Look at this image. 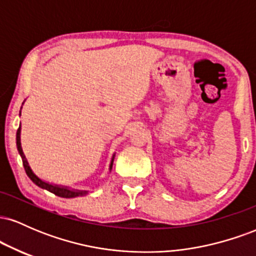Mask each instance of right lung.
I'll return each mask as SVG.
<instances>
[{"label": "right lung", "instance_id": "obj_1", "mask_svg": "<svg viewBox=\"0 0 256 256\" xmlns=\"http://www.w3.org/2000/svg\"><path fill=\"white\" fill-rule=\"evenodd\" d=\"M20 134H22V126H19V128H18V131H16V148H18V152H19L20 156H22V165H24L26 174L28 176V178H30L31 180L37 185V186L42 188V189H44V190H48V192L55 194L56 196H60V198H78V196L86 195V194H88L86 190L71 189V188L64 186V185L52 184V183H49V182L43 180V179H40V177H38L36 173L32 171L30 165H28V160H26V156H25L24 152H22V142H20ZM114 158H116V154H113V156H112V160H110V171L112 170V166H113Z\"/></svg>", "mask_w": 256, "mask_h": 256}]
</instances>
